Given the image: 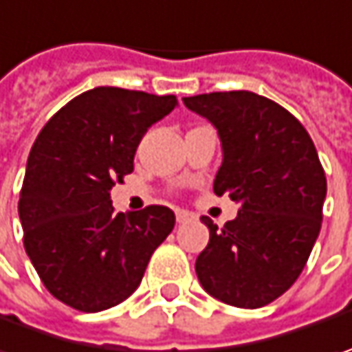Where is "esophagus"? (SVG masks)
<instances>
[{
    "label": "esophagus",
    "mask_w": 352,
    "mask_h": 352,
    "mask_svg": "<svg viewBox=\"0 0 352 352\" xmlns=\"http://www.w3.org/2000/svg\"><path fill=\"white\" fill-rule=\"evenodd\" d=\"M175 219L179 224H183V222H189L192 219L191 214L187 212V210H175Z\"/></svg>",
    "instance_id": "34e87169"
}]
</instances>
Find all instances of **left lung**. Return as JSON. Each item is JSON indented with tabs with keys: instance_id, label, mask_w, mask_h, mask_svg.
<instances>
[{
	"instance_id": "8db88e82",
	"label": "left lung",
	"mask_w": 352,
	"mask_h": 352,
	"mask_svg": "<svg viewBox=\"0 0 352 352\" xmlns=\"http://www.w3.org/2000/svg\"><path fill=\"white\" fill-rule=\"evenodd\" d=\"M221 138L214 192L240 205L236 219L210 230L197 258L206 294L256 309L285 294L314 250L323 221L327 179L307 130L274 100L248 90L183 98Z\"/></svg>"
}]
</instances>
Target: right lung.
<instances>
[{"instance_id": "right-lung-1", "label": "right lung", "mask_w": 352, "mask_h": 352, "mask_svg": "<svg viewBox=\"0 0 352 352\" xmlns=\"http://www.w3.org/2000/svg\"><path fill=\"white\" fill-rule=\"evenodd\" d=\"M175 96L98 86L72 98L31 147L19 219L41 282L72 309H110L138 289L147 262L175 226L171 208L116 212L110 191L133 171L147 128Z\"/></svg>"}]
</instances>
